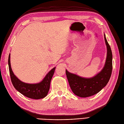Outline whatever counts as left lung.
Masks as SVG:
<instances>
[{
  "label": "left lung",
  "instance_id": "8db88e82",
  "mask_svg": "<svg viewBox=\"0 0 124 124\" xmlns=\"http://www.w3.org/2000/svg\"><path fill=\"white\" fill-rule=\"evenodd\" d=\"M104 36L107 45V55L105 65L101 71L93 77L86 78L65 70L70 88L76 95L81 97L94 95L99 93L109 82L112 70V54L106 36Z\"/></svg>",
  "mask_w": 124,
  "mask_h": 124
}]
</instances>
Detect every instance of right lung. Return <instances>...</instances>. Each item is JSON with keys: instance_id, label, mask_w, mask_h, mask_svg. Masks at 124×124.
<instances>
[{"instance_id": "1", "label": "right lung", "mask_w": 124, "mask_h": 124, "mask_svg": "<svg viewBox=\"0 0 124 124\" xmlns=\"http://www.w3.org/2000/svg\"><path fill=\"white\" fill-rule=\"evenodd\" d=\"M8 62L12 83L17 91L23 95L32 99H40L46 96L48 93L50 83L54 75L55 67L48 72L41 82L37 84H28L18 79L13 73L10 65V54Z\"/></svg>"}]
</instances>
